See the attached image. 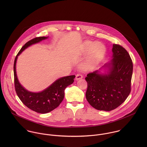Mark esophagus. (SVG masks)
Instances as JSON below:
<instances>
[{"label":"esophagus","mask_w":147,"mask_h":147,"mask_svg":"<svg viewBox=\"0 0 147 147\" xmlns=\"http://www.w3.org/2000/svg\"><path fill=\"white\" fill-rule=\"evenodd\" d=\"M83 78V75L80 74H78L76 75V80H80L81 79Z\"/></svg>","instance_id":"34e87169"}]
</instances>
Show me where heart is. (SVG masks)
<instances>
[{
	"instance_id": "heart-1",
	"label": "heart",
	"mask_w": 147,
	"mask_h": 147,
	"mask_svg": "<svg viewBox=\"0 0 147 147\" xmlns=\"http://www.w3.org/2000/svg\"><path fill=\"white\" fill-rule=\"evenodd\" d=\"M106 47L100 42L86 41L83 43L80 50L82 55L89 53L86 65L88 67H93L97 65L105 55Z\"/></svg>"
}]
</instances>
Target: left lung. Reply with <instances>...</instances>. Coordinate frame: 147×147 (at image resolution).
Returning <instances> with one entry per match:
<instances>
[{
    "mask_svg": "<svg viewBox=\"0 0 147 147\" xmlns=\"http://www.w3.org/2000/svg\"><path fill=\"white\" fill-rule=\"evenodd\" d=\"M112 59L108 63L86 75V98L97 110L111 111L125 100L131 92L133 64L122 46L114 44ZM105 71L104 73L100 71Z\"/></svg>",
    "mask_w": 147,
    "mask_h": 147,
    "instance_id": "obj_1",
    "label": "left lung"
}]
</instances>
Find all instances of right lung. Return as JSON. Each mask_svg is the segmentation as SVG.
Returning a JSON list of instances; mask_svg holds the SVG:
<instances>
[{"label":"right lung","mask_w":147,"mask_h":147,"mask_svg":"<svg viewBox=\"0 0 147 147\" xmlns=\"http://www.w3.org/2000/svg\"><path fill=\"white\" fill-rule=\"evenodd\" d=\"M48 37H36L26 42L16 55L13 65L15 86L16 93L21 102L29 109L38 113L45 114L57 108L63 101L64 90L68 85L72 84L75 78L71 75L56 80L47 88L40 92H32L26 90L20 83L17 74L16 65L18 56L30 46L47 39Z\"/></svg>","instance_id":"obj_1"}]
</instances>
